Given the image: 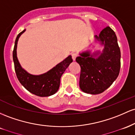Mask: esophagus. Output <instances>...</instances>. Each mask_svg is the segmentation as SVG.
<instances>
[{"mask_svg":"<svg viewBox=\"0 0 135 135\" xmlns=\"http://www.w3.org/2000/svg\"><path fill=\"white\" fill-rule=\"evenodd\" d=\"M71 56H72L73 60V61H75L76 58V57H77V54H76V53H73V54H71Z\"/></svg>","mask_w":135,"mask_h":135,"instance_id":"34e87169","label":"esophagus"}]
</instances>
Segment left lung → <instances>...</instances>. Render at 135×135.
<instances>
[{"instance_id":"8db88e82","label":"left lung","mask_w":135,"mask_h":135,"mask_svg":"<svg viewBox=\"0 0 135 135\" xmlns=\"http://www.w3.org/2000/svg\"><path fill=\"white\" fill-rule=\"evenodd\" d=\"M95 37L104 46L101 55L95 59L90 52L85 51L76 58L81 68L80 89L91 94L102 93L110 87L120 69V50L115 32L108 26Z\"/></svg>"}]
</instances>
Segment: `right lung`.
<instances>
[{"instance_id":"1","label":"right lung","mask_w":135,"mask_h":135,"mask_svg":"<svg viewBox=\"0 0 135 135\" xmlns=\"http://www.w3.org/2000/svg\"><path fill=\"white\" fill-rule=\"evenodd\" d=\"M25 31V30H23L16 37L13 51V58L16 76L20 84L31 93L40 97L51 96L58 90L61 76L73 62L71 56L69 55L55 67L43 75L36 76L28 73L21 67L16 56L18 41L21 34Z\"/></svg>"}]
</instances>
